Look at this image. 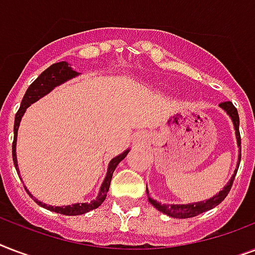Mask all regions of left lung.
I'll list each match as a JSON object with an SVG mask.
<instances>
[{"label":"left lung","instance_id":"obj_1","mask_svg":"<svg viewBox=\"0 0 255 255\" xmlns=\"http://www.w3.org/2000/svg\"><path fill=\"white\" fill-rule=\"evenodd\" d=\"M224 110H225L229 116L233 120L234 128H236V136H237V141L238 145H241V135H240V116H238L237 108L234 107L233 103L232 102H222L220 104ZM240 160H241V155H240ZM234 177H236V173L233 174V177L228 182V185L224 188V189L220 192L218 194H216L214 197L209 198V200H206V201H200V202H193V204H186V205H165V204H159L155 200H152L149 193H148L147 190V196L148 200L151 202L152 205L155 206L156 209L160 210V212H163V213L168 214L170 217L174 218H190V217H196L198 214L204 213V212H208V210L213 209L214 206H217L218 204H221L225 197L228 196V193L232 189V186H233V181Z\"/></svg>","mask_w":255,"mask_h":255}]
</instances>
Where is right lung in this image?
I'll list each match as a JSON object with an SVG mask.
<instances>
[{"instance_id":"obj_1","label":"right lung","mask_w":255,"mask_h":255,"mask_svg":"<svg viewBox=\"0 0 255 255\" xmlns=\"http://www.w3.org/2000/svg\"><path fill=\"white\" fill-rule=\"evenodd\" d=\"M78 75L77 71L71 70V67L69 66L67 62H58V63H54L50 67L43 71V73L39 75V77L35 79V81L29 86L27 91L23 95V99L21 102V107L15 114V120H14V140L13 145H11V152H13V161L14 167L18 170V164H17V156H15V141H17V131L18 126H19V122H21V118L25 114L26 108L29 107L30 104L37 102L39 98H42L46 94H49L51 90H53L55 86L61 85L63 82H66L67 79H71L73 77ZM128 151L120 153L119 156H116L110 161V165H108V172L107 176L104 178L103 184L100 186L99 196L96 197V200L91 201L90 204L85 202V204H74V205H67V206H51L46 205V204H42L41 201H38L37 198H34V201L37 202L38 205H41L42 208H46V209L51 210V212H55V213H61L63 216H79V214H85L87 212L92 209H96L98 206H100L103 204V201L107 197L108 189H110V184H111L112 173L115 170L116 165L122 161V160L127 156ZM29 193V190H26ZM30 197H33L31 194L29 193Z\"/></svg>"}]
</instances>
